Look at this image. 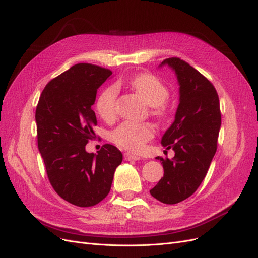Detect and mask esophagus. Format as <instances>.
Instances as JSON below:
<instances>
[{"label": "esophagus", "mask_w": 258, "mask_h": 258, "mask_svg": "<svg viewBox=\"0 0 258 258\" xmlns=\"http://www.w3.org/2000/svg\"><path fill=\"white\" fill-rule=\"evenodd\" d=\"M124 159L126 161H137V160H141V157L137 156V154H134V153L126 152V153H124Z\"/></svg>", "instance_id": "34e87169"}]
</instances>
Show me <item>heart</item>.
Returning a JSON list of instances; mask_svg holds the SVG:
<instances>
[{"label": "heart", "mask_w": 258, "mask_h": 258, "mask_svg": "<svg viewBox=\"0 0 258 258\" xmlns=\"http://www.w3.org/2000/svg\"><path fill=\"white\" fill-rule=\"evenodd\" d=\"M132 87L145 104L154 107L153 113L159 116L166 114L164 102L168 98V88L166 85L149 73H144L128 81ZM117 96V87L110 85L102 91L96 100V111L104 120H110L115 115V102ZM154 136V127L149 123L123 122L111 134L112 141L124 148L139 151L146 143Z\"/></svg>", "instance_id": "obj_1"}]
</instances>
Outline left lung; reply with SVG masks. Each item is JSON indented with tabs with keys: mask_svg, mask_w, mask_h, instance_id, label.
<instances>
[{
	"mask_svg": "<svg viewBox=\"0 0 258 258\" xmlns=\"http://www.w3.org/2000/svg\"><path fill=\"white\" fill-rule=\"evenodd\" d=\"M163 66L175 72L179 85L175 120L161 139L175 156L171 160L157 157L164 175L150 195L162 203L176 204L194 195L207 175L217 149L222 114L215 87L200 72L176 57L159 67Z\"/></svg>",
	"mask_w": 258,
	"mask_h": 258,
	"instance_id": "obj_1",
	"label": "left lung"
}]
</instances>
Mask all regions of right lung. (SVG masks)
Returning <instances> with one entry per match:
<instances>
[{
    "mask_svg": "<svg viewBox=\"0 0 258 258\" xmlns=\"http://www.w3.org/2000/svg\"><path fill=\"white\" fill-rule=\"evenodd\" d=\"M111 75L95 64L72 66L47 83L36 106L38 146L50 185L63 200L81 208L108 196L123 160L122 152L109 144L97 154L85 150L97 125L92 109L97 90Z\"/></svg>",
    "mask_w": 258,
    "mask_h": 258,
    "instance_id": "1",
    "label": "right lung"
}]
</instances>
